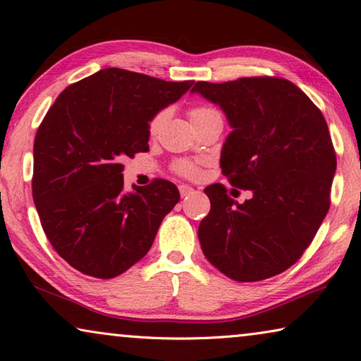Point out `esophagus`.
<instances>
[{
	"mask_svg": "<svg viewBox=\"0 0 361 361\" xmlns=\"http://www.w3.org/2000/svg\"><path fill=\"white\" fill-rule=\"evenodd\" d=\"M178 189H180L181 197H188V195H190V194H194V188H190V186H188V185H180Z\"/></svg>",
	"mask_w": 361,
	"mask_h": 361,
	"instance_id": "esophagus-1",
	"label": "esophagus"
}]
</instances>
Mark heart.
<instances>
[{
  "label": "heart",
  "instance_id": "b5f03b06",
  "mask_svg": "<svg viewBox=\"0 0 361 361\" xmlns=\"http://www.w3.org/2000/svg\"><path fill=\"white\" fill-rule=\"evenodd\" d=\"M216 116H220V113L217 110L211 109V106L197 105L189 110V118L194 122V126L200 124V122L209 119V118H216ZM166 118H167V110H159L153 114L147 124L149 133L157 135L161 126H163V122L166 121ZM173 171L181 176H186V178H195V176H198V173H200L198 164L195 163V161H190V159H176L173 163Z\"/></svg>",
  "mask_w": 361,
  "mask_h": 361
}]
</instances>
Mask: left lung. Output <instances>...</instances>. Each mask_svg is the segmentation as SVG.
Wrapping results in <instances>:
<instances>
[{
  "label": "left lung",
  "mask_w": 361,
  "mask_h": 361,
  "mask_svg": "<svg viewBox=\"0 0 361 361\" xmlns=\"http://www.w3.org/2000/svg\"><path fill=\"white\" fill-rule=\"evenodd\" d=\"M192 91L225 111L233 132L220 167L234 188L252 190L239 204L220 183L204 189L211 211L198 239L206 259L239 282L286 271L331 206L336 157L323 113L281 78L197 82Z\"/></svg>",
  "instance_id": "8db88e82"
}]
</instances>
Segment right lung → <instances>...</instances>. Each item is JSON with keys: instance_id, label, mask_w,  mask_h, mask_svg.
<instances>
[{"instance_id": "1", "label": "right lung", "mask_w": 361, "mask_h": 361, "mask_svg": "<svg viewBox=\"0 0 361 361\" xmlns=\"http://www.w3.org/2000/svg\"><path fill=\"white\" fill-rule=\"evenodd\" d=\"M192 83L105 68L63 90L46 113L32 197L46 237L75 270L111 279L147 255L180 192L163 178L124 192L121 159L149 150L150 118Z\"/></svg>"}]
</instances>
